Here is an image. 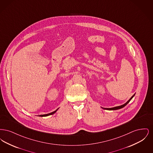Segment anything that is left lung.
<instances>
[{"mask_svg":"<svg viewBox=\"0 0 153 153\" xmlns=\"http://www.w3.org/2000/svg\"><path fill=\"white\" fill-rule=\"evenodd\" d=\"M135 94L134 95H133V96H132L131 98L127 102H126V103H124V104H123V105H119V106H117V107H112V108H103V107H102V109H107V110H117V109H121V108H123L124 107H125L129 102H130V100L134 97V96H135Z\"/></svg>","mask_w":153,"mask_h":153,"instance_id":"8db88e82","label":"left lung"}]
</instances>
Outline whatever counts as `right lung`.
I'll use <instances>...</instances> for the list:
<instances>
[{
  "label": "right lung",
  "instance_id": "add662e5",
  "mask_svg": "<svg viewBox=\"0 0 153 153\" xmlns=\"http://www.w3.org/2000/svg\"><path fill=\"white\" fill-rule=\"evenodd\" d=\"M59 109V108H57V109H56V111H53V112H52L51 113H49V114H44V115H39V117H48V116H49V115H53V114H55L56 112H57V111Z\"/></svg>",
  "mask_w": 153,
  "mask_h": 153
}]
</instances>
